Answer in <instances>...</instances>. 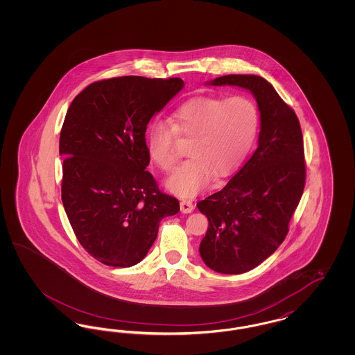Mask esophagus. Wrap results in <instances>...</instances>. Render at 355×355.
Masks as SVG:
<instances>
[{
	"mask_svg": "<svg viewBox=\"0 0 355 355\" xmlns=\"http://www.w3.org/2000/svg\"><path fill=\"white\" fill-rule=\"evenodd\" d=\"M180 206H181V211H182L184 214L191 213V211L194 210V205H193L191 201H189V200H182L181 203H180Z\"/></svg>",
	"mask_w": 355,
	"mask_h": 355,
	"instance_id": "obj_1",
	"label": "esophagus"
}]
</instances>
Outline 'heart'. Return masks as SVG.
Listing matches in <instances>:
<instances>
[{
    "label": "heart",
    "mask_w": 355,
    "mask_h": 355,
    "mask_svg": "<svg viewBox=\"0 0 355 355\" xmlns=\"http://www.w3.org/2000/svg\"><path fill=\"white\" fill-rule=\"evenodd\" d=\"M165 121H154L148 129L146 146L153 162L171 171L178 161L177 135L191 138L190 159L168 181L173 193L191 197L210 182L214 171L225 175L249 150L258 128V110L246 97H197L180 105Z\"/></svg>",
    "instance_id": "heart-1"
}]
</instances>
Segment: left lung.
<instances>
[{
  "label": "left lung",
  "instance_id": "left-lung-1",
  "mask_svg": "<svg viewBox=\"0 0 355 355\" xmlns=\"http://www.w3.org/2000/svg\"><path fill=\"white\" fill-rule=\"evenodd\" d=\"M209 85L249 90L258 103V148L220 191L197 203L209 220L200 254L222 274L252 270L284 242L306 178L304 138L294 110L270 83L253 74H229Z\"/></svg>",
  "mask_w": 355,
  "mask_h": 355
}]
</instances>
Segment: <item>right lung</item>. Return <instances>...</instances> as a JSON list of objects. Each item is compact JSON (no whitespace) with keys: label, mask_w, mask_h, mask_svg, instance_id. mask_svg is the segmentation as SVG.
<instances>
[{"label":"right lung","mask_w":355,"mask_h":355,"mask_svg":"<svg viewBox=\"0 0 355 355\" xmlns=\"http://www.w3.org/2000/svg\"><path fill=\"white\" fill-rule=\"evenodd\" d=\"M181 78L138 76L86 86L60 135L62 203L85 250L107 266L130 268L152 248L161 220L180 211L146 171V126L182 90Z\"/></svg>","instance_id":"right-lung-1"}]
</instances>
